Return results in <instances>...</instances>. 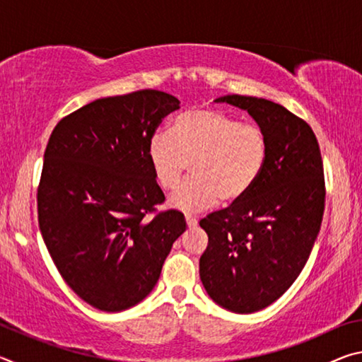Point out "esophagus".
Listing matches in <instances>:
<instances>
[{"label": "esophagus", "mask_w": 362, "mask_h": 362, "mask_svg": "<svg viewBox=\"0 0 362 362\" xmlns=\"http://www.w3.org/2000/svg\"><path fill=\"white\" fill-rule=\"evenodd\" d=\"M185 222H187V225H188V228H193V226L198 225V220H196V218L192 217V216H187V217H185Z\"/></svg>", "instance_id": "34e87169"}]
</instances>
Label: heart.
<instances>
[{
  "instance_id": "obj_1",
  "label": "heart",
  "mask_w": 362,
  "mask_h": 362,
  "mask_svg": "<svg viewBox=\"0 0 362 362\" xmlns=\"http://www.w3.org/2000/svg\"><path fill=\"white\" fill-rule=\"evenodd\" d=\"M146 158L156 183L174 188L185 170L192 179L169 196L183 212L241 201L265 169L268 139L259 124L241 122L220 110L196 108L180 115L170 132L156 131L146 144Z\"/></svg>"
}]
</instances>
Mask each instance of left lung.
Masks as SVG:
<instances>
[{
	"label": "left lung",
	"mask_w": 362,
	"mask_h": 362,
	"mask_svg": "<svg viewBox=\"0 0 362 362\" xmlns=\"http://www.w3.org/2000/svg\"><path fill=\"white\" fill-rule=\"evenodd\" d=\"M267 134L268 159L241 201L212 212L199 225L209 243L199 278L209 297L233 313H255L298 278L321 228L326 187L320 145L308 122L279 103L223 95Z\"/></svg>",
	"instance_id": "1"
}]
</instances>
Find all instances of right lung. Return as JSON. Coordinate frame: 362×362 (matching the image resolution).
<instances>
[{
    "label": "right lung",
    "instance_id": "right-lung-1",
    "mask_svg": "<svg viewBox=\"0 0 362 362\" xmlns=\"http://www.w3.org/2000/svg\"><path fill=\"white\" fill-rule=\"evenodd\" d=\"M174 95L144 89L97 99L57 122L38 187L41 236L65 283L86 303L122 311L148 296L174 241L187 230L164 203L146 144Z\"/></svg>",
    "mask_w": 362,
    "mask_h": 362
}]
</instances>
